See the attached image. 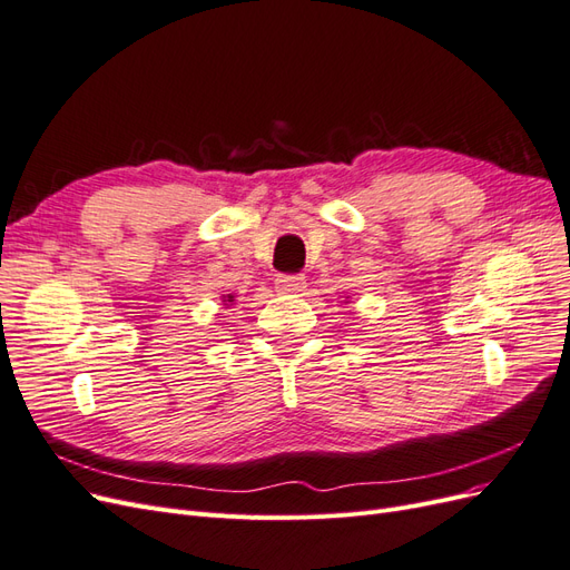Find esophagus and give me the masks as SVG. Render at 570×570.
Returning a JSON list of instances; mask_svg holds the SVG:
<instances>
[{"label":"esophagus","instance_id":"esophagus-1","mask_svg":"<svg viewBox=\"0 0 570 570\" xmlns=\"http://www.w3.org/2000/svg\"><path fill=\"white\" fill-rule=\"evenodd\" d=\"M275 287H278L283 295H299V292H304L306 283L304 275H281V278L275 281Z\"/></svg>","mask_w":570,"mask_h":570}]
</instances>
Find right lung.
Returning <instances> with one entry per match:
<instances>
[{"label":"right lung","instance_id":"right-lung-1","mask_svg":"<svg viewBox=\"0 0 570 570\" xmlns=\"http://www.w3.org/2000/svg\"><path fill=\"white\" fill-rule=\"evenodd\" d=\"M228 302L233 304V302H235V297H233V295H228V297H223V304H228Z\"/></svg>","mask_w":570,"mask_h":570}]
</instances>
